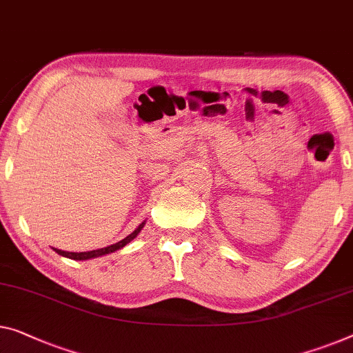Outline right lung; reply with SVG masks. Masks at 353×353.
<instances>
[{"label":"right lung","mask_w":353,"mask_h":353,"mask_svg":"<svg viewBox=\"0 0 353 353\" xmlns=\"http://www.w3.org/2000/svg\"><path fill=\"white\" fill-rule=\"evenodd\" d=\"M144 223H141L138 228H136L133 233H131L130 236H126L125 239L119 241V243H115L109 247H104V249H98V250H90V252H65V250H59V249H54L57 254L59 255H63L66 256V259H71V260H88V259H94V256H101V255H106V254H110V252H115L119 249H122V247H125L126 244L130 243V241H133L136 236H138V233L141 230H143Z\"/></svg>","instance_id":"add662e5"}]
</instances>
